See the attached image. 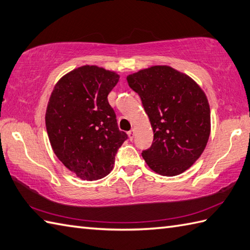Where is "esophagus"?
<instances>
[{"mask_svg":"<svg viewBox=\"0 0 250 250\" xmlns=\"http://www.w3.org/2000/svg\"><path fill=\"white\" fill-rule=\"evenodd\" d=\"M135 132H136V130H135V129H131V130H129V131H128V136H129V138H130L131 140L134 139V137H135Z\"/></svg>","mask_w":250,"mask_h":250,"instance_id":"34e87169","label":"esophagus"}]
</instances>
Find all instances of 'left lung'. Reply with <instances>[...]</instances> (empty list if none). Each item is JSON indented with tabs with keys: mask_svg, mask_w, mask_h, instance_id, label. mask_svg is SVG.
<instances>
[{
	"mask_svg": "<svg viewBox=\"0 0 250 250\" xmlns=\"http://www.w3.org/2000/svg\"><path fill=\"white\" fill-rule=\"evenodd\" d=\"M140 96L154 132L142 152L149 169L179 175L201 156L210 134L208 97L189 76L168 65H154L126 77Z\"/></svg>",
	"mask_w": 250,
	"mask_h": 250,
	"instance_id": "8db88e82",
	"label": "left lung"
}]
</instances>
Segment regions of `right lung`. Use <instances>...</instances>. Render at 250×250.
<instances>
[{
	"label": "right lung",
	"instance_id": "1",
	"mask_svg": "<svg viewBox=\"0 0 250 250\" xmlns=\"http://www.w3.org/2000/svg\"><path fill=\"white\" fill-rule=\"evenodd\" d=\"M119 79L113 70L83 65L61 77L50 95L45 116L50 144L60 162L81 180L108 175L127 139L107 98Z\"/></svg>",
	"mask_w": 250,
	"mask_h": 250
}]
</instances>
